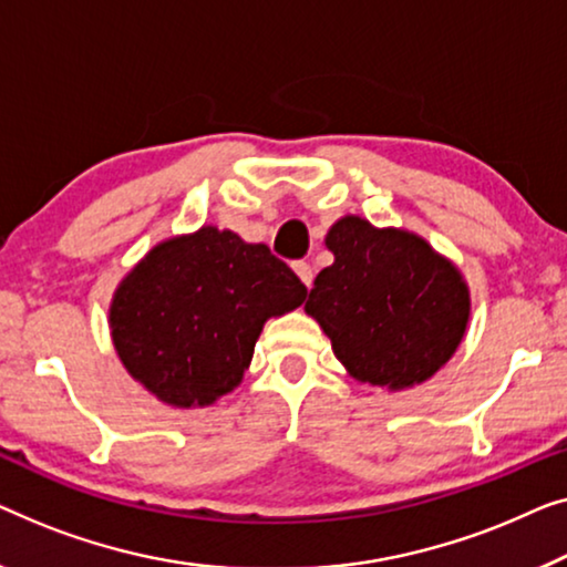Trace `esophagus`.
<instances>
[{"mask_svg":"<svg viewBox=\"0 0 567 567\" xmlns=\"http://www.w3.org/2000/svg\"><path fill=\"white\" fill-rule=\"evenodd\" d=\"M292 269H295V275L300 277L302 285H306V287L313 285V275H316V272H313V267L308 265V261H295Z\"/></svg>","mask_w":567,"mask_h":567,"instance_id":"esophagus-1","label":"esophagus"}]
</instances>
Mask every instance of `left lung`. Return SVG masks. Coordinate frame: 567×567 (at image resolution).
<instances>
[{"label": "left lung", "instance_id": "1", "mask_svg": "<svg viewBox=\"0 0 567 567\" xmlns=\"http://www.w3.org/2000/svg\"><path fill=\"white\" fill-rule=\"evenodd\" d=\"M333 265L318 272L306 313L354 380L405 390L452 360L470 323L460 267L424 236L344 215L326 234Z\"/></svg>", "mask_w": 567, "mask_h": 567}]
</instances>
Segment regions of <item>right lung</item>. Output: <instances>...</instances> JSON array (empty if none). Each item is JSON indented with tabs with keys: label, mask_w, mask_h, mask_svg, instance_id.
<instances>
[{
	"label": "right lung",
	"mask_w": 567,
	"mask_h": 567,
	"mask_svg": "<svg viewBox=\"0 0 567 567\" xmlns=\"http://www.w3.org/2000/svg\"><path fill=\"white\" fill-rule=\"evenodd\" d=\"M290 267L228 228L156 244L110 302V337L135 382L172 409H205L241 385L269 318L306 300Z\"/></svg>",
	"instance_id": "obj_1"
}]
</instances>
